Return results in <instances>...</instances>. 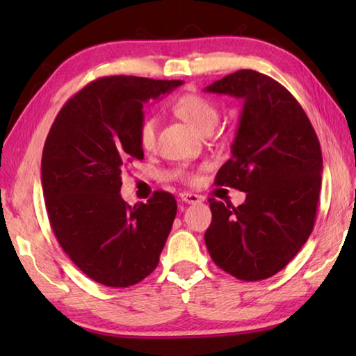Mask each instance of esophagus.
<instances>
[{"label":"esophagus","instance_id":"1","mask_svg":"<svg viewBox=\"0 0 356 356\" xmlns=\"http://www.w3.org/2000/svg\"><path fill=\"white\" fill-rule=\"evenodd\" d=\"M179 196L185 204H197V202L202 201V196L195 195V193H188V191H182Z\"/></svg>","mask_w":356,"mask_h":356}]
</instances>
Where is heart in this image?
Wrapping results in <instances>:
<instances>
[{
    "mask_svg": "<svg viewBox=\"0 0 356 356\" xmlns=\"http://www.w3.org/2000/svg\"><path fill=\"white\" fill-rule=\"evenodd\" d=\"M172 113L190 124L200 134H209L218 120V110L209 99L200 94L185 92L172 102ZM138 141L144 150L155 147L156 143V120L154 118H144L138 127ZM188 180H196L195 174L180 171Z\"/></svg>",
    "mask_w": 356,
    "mask_h": 356,
    "instance_id": "1",
    "label": "heart"
}]
</instances>
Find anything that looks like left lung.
I'll use <instances>...</instances> for the list:
<instances>
[{
    "label": "left lung",
    "instance_id": "obj_1",
    "mask_svg": "<svg viewBox=\"0 0 356 356\" xmlns=\"http://www.w3.org/2000/svg\"><path fill=\"white\" fill-rule=\"evenodd\" d=\"M243 100L232 156L216 184L246 193L242 206L210 197L206 231L213 262L242 281L273 276L309 238L322 185V150L308 116L287 89L243 69L206 88Z\"/></svg>",
    "mask_w": 356,
    "mask_h": 356
}]
</instances>
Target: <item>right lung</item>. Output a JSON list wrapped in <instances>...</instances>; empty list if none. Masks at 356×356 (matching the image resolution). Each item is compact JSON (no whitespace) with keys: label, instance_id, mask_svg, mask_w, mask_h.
Listing matches in <instances>:
<instances>
[{"label":"right lung","instance_id":"add662e5","mask_svg":"<svg viewBox=\"0 0 356 356\" xmlns=\"http://www.w3.org/2000/svg\"><path fill=\"white\" fill-rule=\"evenodd\" d=\"M184 81L102 76L58 113L42 152V190L51 231L84 275L108 287L138 284L160 261L177 202L155 191L146 204L120 197L122 172L143 160V104Z\"/></svg>","mask_w":356,"mask_h":356}]
</instances>
